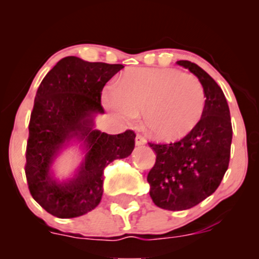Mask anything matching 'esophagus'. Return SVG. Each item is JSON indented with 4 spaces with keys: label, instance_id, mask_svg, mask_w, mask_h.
<instances>
[{
    "label": "esophagus",
    "instance_id": "obj_1",
    "mask_svg": "<svg viewBox=\"0 0 259 259\" xmlns=\"http://www.w3.org/2000/svg\"><path fill=\"white\" fill-rule=\"evenodd\" d=\"M146 142H147L146 138H145V136H142L141 134H138V135H136V139H135L136 146H142V145H145Z\"/></svg>",
    "mask_w": 259,
    "mask_h": 259
}]
</instances>
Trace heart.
Here are the masks:
<instances>
[{
    "label": "heart",
    "instance_id": "1",
    "mask_svg": "<svg viewBox=\"0 0 259 259\" xmlns=\"http://www.w3.org/2000/svg\"><path fill=\"white\" fill-rule=\"evenodd\" d=\"M105 105L120 119L132 121L144 112L145 126L154 138H183L200 123L206 92L196 76L164 68H135L124 74L115 89L105 92Z\"/></svg>",
    "mask_w": 259,
    "mask_h": 259
}]
</instances>
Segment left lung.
<instances>
[{"label":"left lung","mask_w":259,"mask_h":259,"mask_svg":"<svg viewBox=\"0 0 259 259\" xmlns=\"http://www.w3.org/2000/svg\"><path fill=\"white\" fill-rule=\"evenodd\" d=\"M197 76L206 92L200 123L179 141L148 142L156 163L147 175L150 196L156 206L184 210L206 200L221 185L230 160V111L218 84L197 64L178 61Z\"/></svg>","instance_id":"left-lung-1"}]
</instances>
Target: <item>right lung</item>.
<instances>
[{
    "label": "right lung",
    "mask_w": 259,
    "mask_h": 259,
    "mask_svg": "<svg viewBox=\"0 0 259 259\" xmlns=\"http://www.w3.org/2000/svg\"><path fill=\"white\" fill-rule=\"evenodd\" d=\"M121 64L86 62L69 56L58 62L38 86L29 121L25 177L35 201L50 214L75 218L90 212L103 194V170L135 147L133 130L109 135L92 129L95 113H103L101 95ZM73 136L85 139L88 153L78 177L61 186L49 165L61 145Z\"/></svg>",
    "instance_id": "1"
}]
</instances>
